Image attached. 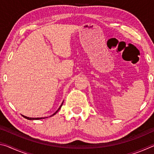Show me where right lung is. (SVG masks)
<instances>
[{"mask_svg": "<svg viewBox=\"0 0 154 154\" xmlns=\"http://www.w3.org/2000/svg\"><path fill=\"white\" fill-rule=\"evenodd\" d=\"M62 104H63V103H62V105H60V107H59V109H58V110H57V111L55 112V113H54L53 115H52V116H51L50 117L53 116H54V115H55V114H56L57 112H58V111L60 110V109L61 108V106H62ZM22 116L24 117V118H26V119H29V120H35V119H45V118H48V117H47V118H29V117L24 116H23V115H22Z\"/></svg>", "mask_w": 154, "mask_h": 154, "instance_id": "add662e5", "label": "right lung"}]
</instances>
